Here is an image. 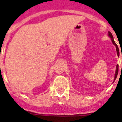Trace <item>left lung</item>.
<instances>
[{
    "label": "left lung",
    "mask_w": 122,
    "mask_h": 122,
    "mask_svg": "<svg viewBox=\"0 0 122 122\" xmlns=\"http://www.w3.org/2000/svg\"><path fill=\"white\" fill-rule=\"evenodd\" d=\"M108 35H109L110 38L112 39V42H113V44L114 45L116 46V49H117V55L119 56V55H120L119 49H118V47L117 44H116L115 42V41H114L113 37V35H112V33H111L110 31H109V32H108ZM118 65H117V69H116L115 75V79H114V80H115V79L117 78V75H118Z\"/></svg>",
    "instance_id": "8db88e82"
}]
</instances>
